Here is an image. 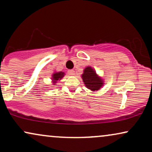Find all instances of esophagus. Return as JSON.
I'll return each mask as SVG.
<instances>
[{"label":"esophagus","mask_w":152,"mask_h":152,"mask_svg":"<svg viewBox=\"0 0 152 152\" xmlns=\"http://www.w3.org/2000/svg\"><path fill=\"white\" fill-rule=\"evenodd\" d=\"M68 72V74L70 75H75V70H69Z\"/></svg>","instance_id":"esophagus-1"}]
</instances>
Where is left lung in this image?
I'll use <instances>...</instances> for the list:
<instances>
[{
    "label": "left lung",
    "instance_id": "obj_1",
    "mask_svg": "<svg viewBox=\"0 0 152 152\" xmlns=\"http://www.w3.org/2000/svg\"><path fill=\"white\" fill-rule=\"evenodd\" d=\"M82 77L87 88L93 91L99 90L103 84L102 80L97 75L94 70L89 66L84 69Z\"/></svg>",
    "mask_w": 152,
    "mask_h": 152
}]
</instances>
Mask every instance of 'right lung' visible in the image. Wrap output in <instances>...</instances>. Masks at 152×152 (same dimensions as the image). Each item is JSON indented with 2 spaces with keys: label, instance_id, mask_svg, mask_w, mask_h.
<instances>
[{
  "label": "right lung",
  "instance_id": "add662e5",
  "mask_svg": "<svg viewBox=\"0 0 152 152\" xmlns=\"http://www.w3.org/2000/svg\"><path fill=\"white\" fill-rule=\"evenodd\" d=\"M64 75V73L63 72H55L53 75V81L55 82H57V80H60V79H61L63 77V76Z\"/></svg>",
  "mask_w": 152,
  "mask_h": 152
}]
</instances>
